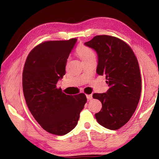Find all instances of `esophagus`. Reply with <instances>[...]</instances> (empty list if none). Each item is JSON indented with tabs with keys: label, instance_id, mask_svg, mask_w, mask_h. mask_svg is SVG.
Listing matches in <instances>:
<instances>
[{
	"label": "esophagus",
	"instance_id": "esophagus-1",
	"mask_svg": "<svg viewBox=\"0 0 159 159\" xmlns=\"http://www.w3.org/2000/svg\"><path fill=\"white\" fill-rule=\"evenodd\" d=\"M86 97H87V99H88V100H91V99L93 98H92V95H91V94H88V95H86Z\"/></svg>",
	"mask_w": 159,
	"mask_h": 159
}]
</instances>
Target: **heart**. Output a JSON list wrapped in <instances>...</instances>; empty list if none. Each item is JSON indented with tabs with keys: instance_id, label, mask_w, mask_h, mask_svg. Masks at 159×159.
Masks as SVG:
<instances>
[{
	"instance_id": "heart-1",
	"label": "heart",
	"mask_w": 159,
	"mask_h": 159,
	"mask_svg": "<svg viewBox=\"0 0 159 159\" xmlns=\"http://www.w3.org/2000/svg\"><path fill=\"white\" fill-rule=\"evenodd\" d=\"M76 54L84 63L93 59H95V54L91 48L84 44L79 45L76 48Z\"/></svg>"
}]
</instances>
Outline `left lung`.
Masks as SVG:
<instances>
[{"label":"left lung","mask_w":159,"mask_h":159,"mask_svg":"<svg viewBox=\"0 0 159 159\" xmlns=\"http://www.w3.org/2000/svg\"><path fill=\"white\" fill-rule=\"evenodd\" d=\"M85 45L97 52V73L105 75L109 87L107 93L93 95L102 103L95 118L105 128L119 129L129 121L140 99L142 81L137 57L125 42L115 36H95Z\"/></svg>","instance_id":"8db88e82"}]
</instances>
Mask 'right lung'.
<instances>
[{"mask_svg":"<svg viewBox=\"0 0 159 159\" xmlns=\"http://www.w3.org/2000/svg\"><path fill=\"white\" fill-rule=\"evenodd\" d=\"M77 41H46L27 56L22 72V88L27 106L45 131L64 135L77 125L87 102L84 93L66 95L56 84L66 74L67 59Z\"/></svg>","mask_w":159,"mask_h":159,"instance_id":"1","label":"right lung"}]
</instances>
